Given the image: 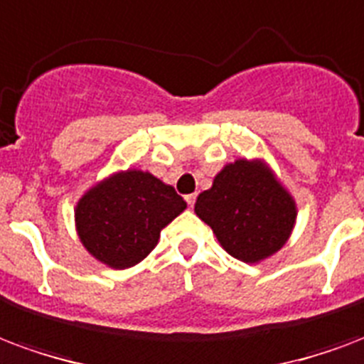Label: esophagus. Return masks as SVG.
Listing matches in <instances>:
<instances>
[{"instance_id":"esophagus-1","label":"esophagus","mask_w":364,"mask_h":364,"mask_svg":"<svg viewBox=\"0 0 364 364\" xmlns=\"http://www.w3.org/2000/svg\"><path fill=\"white\" fill-rule=\"evenodd\" d=\"M185 200H187V204H189L191 208H193V206H195V203H196V195H187V196H185Z\"/></svg>"}]
</instances>
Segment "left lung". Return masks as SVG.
Instances as JSON below:
<instances>
[{
	"label": "left lung",
	"instance_id": "obj_1",
	"mask_svg": "<svg viewBox=\"0 0 364 364\" xmlns=\"http://www.w3.org/2000/svg\"><path fill=\"white\" fill-rule=\"evenodd\" d=\"M196 216L208 223L225 252L247 264L276 255L291 237L297 204L264 160L225 164L198 195Z\"/></svg>",
	"mask_w": 364,
	"mask_h": 364
}]
</instances>
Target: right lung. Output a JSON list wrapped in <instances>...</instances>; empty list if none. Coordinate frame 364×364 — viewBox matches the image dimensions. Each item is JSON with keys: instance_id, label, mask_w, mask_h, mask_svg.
<instances>
[{"instance_id": "1", "label": "right lung", "mask_w": 364, "mask_h": 364, "mask_svg": "<svg viewBox=\"0 0 364 364\" xmlns=\"http://www.w3.org/2000/svg\"><path fill=\"white\" fill-rule=\"evenodd\" d=\"M187 203L150 171L125 169L98 181L75 206L80 243L114 270L139 264Z\"/></svg>"}]
</instances>
